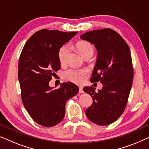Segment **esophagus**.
I'll list each match as a JSON object with an SVG mask.
<instances>
[{
    "label": "esophagus",
    "mask_w": 149,
    "mask_h": 149,
    "mask_svg": "<svg viewBox=\"0 0 149 149\" xmlns=\"http://www.w3.org/2000/svg\"><path fill=\"white\" fill-rule=\"evenodd\" d=\"M84 91H83V87L82 86H79V93H83Z\"/></svg>",
    "instance_id": "1"
}]
</instances>
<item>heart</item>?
I'll use <instances>...</instances> for the list:
<instances>
[{
    "label": "heart",
    "instance_id": "heart-1",
    "mask_svg": "<svg viewBox=\"0 0 149 149\" xmlns=\"http://www.w3.org/2000/svg\"><path fill=\"white\" fill-rule=\"evenodd\" d=\"M76 48L84 57L87 55H93L94 53V47L88 42L81 41L77 43ZM69 53V47L68 45H63L58 50V58L60 63H64L65 62L67 56ZM87 69H75L70 68L63 72V77L67 80L72 81L77 84L83 83L85 77L88 74Z\"/></svg>",
    "mask_w": 149,
    "mask_h": 149
}]
</instances>
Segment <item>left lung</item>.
<instances>
[{
  "label": "left lung",
  "instance_id": "obj_1",
  "mask_svg": "<svg viewBox=\"0 0 149 149\" xmlns=\"http://www.w3.org/2000/svg\"><path fill=\"white\" fill-rule=\"evenodd\" d=\"M80 38L93 44L98 51L91 81H100L103 85L98 93L93 86L84 88L93 100L86 115L97 125L111 124L124 111L132 85L130 50L123 38L110 28L90 31L81 35Z\"/></svg>",
  "mask_w": 149,
  "mask_h": 149
}]
</instances>
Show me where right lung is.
<instances>
[{"instance_id":"1","label":"right lung","mask_w":149,"mask_h":149,"mask_svg":"<svg viewBox=\"0 0 149 149\" xmlns=\"http://www.w3.org/2000/svg\"><path fill=\"white\" fill-rule=\"evenodd\" d=\"M77 33L42 29L25 44L19 58L18 79L23 104L32 119L45 127L54 126L63 120L67 100L78 93L72 82L59 88L49 86L52 76L61 68L58 52Z\"/></svg>"}]
</instances>
